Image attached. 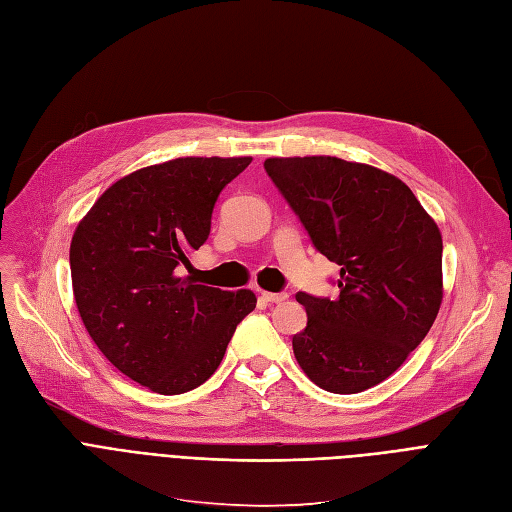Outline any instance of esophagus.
<instances>
[{"label": "esophagus", "instance_id": "34e87169", "mask_svg": "<svg viewBox=\"0 0 512 512\" xmlns=\"http://www.w3.org/2000/svg\"><path fill=\"white\" fill-rule=\"evenodd\" d=\"M261 299L266 301V304H282V301L289 299V295L287 293H268V291H263Z\"/></svg>", "mask_w": 512, "mask_h": 512}]
</instances>
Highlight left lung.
Here are the masks:
<instances>
[{"instance_id":"left-lung-1","label":"left lung","mask_w":512,"mask_h":512,"mask_svg":"<svg viewBox=\"0 0 512 512\" xmlns=\"http://www.w3.org/2000/svg\"><path fill=\"white\" fill-rule=\"evenodd\" d=\"M263 168L329 261L335 299L297 293L299 367L323 390L384 382L422 344L443 301V238L411 189L384 170L333 156L268 158Z\"/></svg>"}]
</instances>
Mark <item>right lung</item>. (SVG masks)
I'll use <instances>...</instances> for the list:
<instances>
[{
    "label": "right lung",
    "mask_w": 512,
    "mask_h": 512,
    "mask_svg": "<svg viewBox=\"0 0 512 512\" xmlns=\"http://www.w3.org/2000/svg\"><path fill=\"white\" fill-rule=\"evenodd\" d=\"M253 158H175L113 183L75 227L73 297L107 361L158 394H183L211 377L249 289L221 291L181 276L211 234L221 189Z\"/></svg>",
    "instance_id": "1"
}]
</instances>
